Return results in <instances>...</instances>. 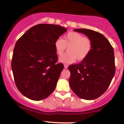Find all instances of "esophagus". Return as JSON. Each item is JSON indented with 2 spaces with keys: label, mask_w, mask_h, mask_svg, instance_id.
Returning <instances> with one entry per match:
<instances>
[{
  "label": "esophagus",
  "mask_w": 124,
  "mask_h": 124,
  "mask_svg": "<svg viewBox=\"0 0 124 124\" xmlns=\"http://www.w3.org/2000/svg\"><path fill=\"white\" fill-rule=\"evenodd\" d=\"M64 68L67 69V67H68V66H67V64H64Z\"/></svg>",
  "instance_id": "34e87169"
}]
</instances>
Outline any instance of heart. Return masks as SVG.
Here are the masks:
<instances>
[{
	"mask_svg": "<svg viewBox=\"0 0 124 124\" xmlns=\"http://www.w3.org/2000/svg\"><path fill=\"white\" fill-rule=\"evenodd\" d=\"M69 46L68 53L62 55L59 58V62L62 63L70 64L75 62L77 58L82 60L86 58L92 49V42L87 37L75 31H70L62 38H58L54 42L56 53L61 55Z\"/></svg>",
	"mask_w": 124,
	"mask_h": 124,
	"instance_id": "1",
	"label": "heart"
}]
</instances>
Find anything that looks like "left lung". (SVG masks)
<instances>
[{"label":"left lung","mask_w":124,"mask_h":124,"mask_svg":"<svg viewBox=\"0 0 124 124\" xmlns=\"http://www.w3.org/2000/svg\"><path fill=\"white\" fill-rule=\"evenodd\" d=\"M91 39L92 49L79 63L69 66V84L79 98L94 100L104 94L115 73L113 48L102 34L90 29H75Z\"/></svg>","instance_id":"obj_1"}]
</instances>
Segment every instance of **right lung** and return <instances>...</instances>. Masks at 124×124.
Masks as SVG:
<instances>
[{"instance_id": "right-lung-1", "label": "right lung", "mask_w": 124, "mask_h": 124, "mask_svg": "<svg viewBox=\"0 0 124 124\" xmlns=\"http://www.w3.org/2000/svg\"><path fill=\"white\" fill-rule=\"evenodd\" d=\"M66 31L58 25L38 24L16 41L11 67L18 90L28 99L43 100L55 88L64 66L57 63L54 42Z\"/></svg>"}]
</instances>
